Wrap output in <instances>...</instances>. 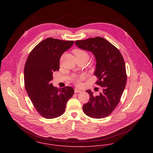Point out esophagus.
<instances>
[{
  "label": "esophagus",
  "instance_id": "esophagus-1",
  "mask_svg": "<svg viewBox=\"0 0 153 153\" xmlns=\"http://www.w3.org/2000/svg\"><path fill=\"white\" fill-rule=\"evenodd\" d=\"M74 92H75V93H79V92H81V91L79 90V89H75Z\"/></svg>",
  "mask_w": 153,
  "mask_h": 153
}]
</instances>
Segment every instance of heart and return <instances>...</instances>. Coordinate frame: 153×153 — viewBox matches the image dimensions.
I'll return each mask as SVG.
<instances>
[{
	"instance_id": "1",
	"label": "heart",
	"mask_w": 153,
	"mask_h": 153,
	"mask_svg": "<svg viewBox=\"0 0 153 153\" xmlns=\"http://www.w3.org/2000/svg\"><path fill=\"white\" fill-rule=\"evenodd\" d=\"M74 53L75 56L76 57H84V56H86V57H88L89 58V56H88V54L84 51H82L81 49H75L74 50ZM82 78V76H74V78H73V80L74 82L76 83V85H79L80 83H81V78Z\"/></svg>"
}]
</instances>
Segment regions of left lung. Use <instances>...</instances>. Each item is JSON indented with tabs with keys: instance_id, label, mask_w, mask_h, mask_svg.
<instances>
[{
	"instance_id": "8db88e82",
	"label": "left lung",
	"mask_w": 153,
	"mask_h": 153,
	"mask_svg": "<svg viewBox=\"0 0 153 153\" xmlns=\"http://www.w3.org/2000/svg\"><path fill=\"white\" fill-rule=\"evenodd\" d=\"M80 49L91 51L96 61L94 75L96 83L102 89L97 96L91 90L89 102L83 105L85 114L93 118L108 116L120 101L125 89L127 76L125 61L119 50L110 42L101 37L75 42Z\"/></svg>"
}]
</instances>
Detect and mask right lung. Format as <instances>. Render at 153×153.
<instances>
[{"instance_id": "1", "label": "right lung", "mask_w": 153, "mask_h": 153, "mask_svg": "<svg viewBox=\"0 0 153 153\" xmlns=\"http://www.w3.org/2000/svg\"><path fill=\"white\" fill-rule=\"evenodd\" d=\"M74 43L47 38L32 49L25 62L24 75L26 91L36 111L45 118L61 115L74 93L72 87L57 89L51 82L53 72L59 70L62 54Z\"/></svg>"}]
</instances>
